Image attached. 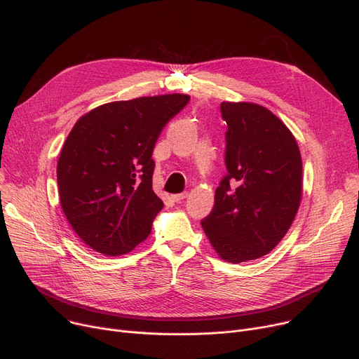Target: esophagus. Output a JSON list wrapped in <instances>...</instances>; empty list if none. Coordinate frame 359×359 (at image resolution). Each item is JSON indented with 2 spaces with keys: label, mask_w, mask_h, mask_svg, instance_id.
Listing matches in <instances>:
<instances>
[{
  "label": "esophagus",
  "mask_w": 359,
  "mask_h": 359,
  "mask_svg": "<svg viewBox=\"0 0 359 359\" xmlns=\"http://www.w3.org/2000/svg\"><path fill=\"white\" fill-rule=\"evenodd\" d=\"M188 192H182V194H176V195H173L171 198H173V201H176V202H180V201H183L184 198H188Z\"/></svg>",
  "instance_id": "esophagus-1"
}]
</instances>
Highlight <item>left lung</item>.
I'll return each instance as SVG.
<instances>
[{
    "instance_id": "8db88e82",
    "label": "left lung",
    "mask_w": 359,
    "mask_h": 359,
    "mask_svg": "<svg viewBox=\"0 0 359 359\" xmlns=\"http://www.w3.org/2000/svg\"><path fill=\"white\" fill-rule=\"evenodd\" d=\"M227 173L201 222L229 262L261 258L283 239L302 196V160L293 135L266 107L222 102Z\"/></svg>"
}]
</instances>
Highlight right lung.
<instances>
[{
    "mask_svg": "<svg viewBox=\"0 0 359 359\" xmlns=\"http://www.w3.org/2000/svg\"><path fill=\"white\" fill-rule=\"evenodd\" d=\"M189 100L170 93L108 102L76 121L57 164L60 202L97 252L126 254L148 238L164 207L152 191V151Z\"/></svg>",
    "mask_w": 359,
    "mask_h": 359,
    "instance_id": "add662e5",
    "label": "right lung"
}]
</instances>
